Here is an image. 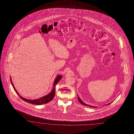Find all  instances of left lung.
<instances>
[{
	"label": "left lung",
	"mask_w": 134,
	"mask_h": 134,
	"mask_svg": "<svg viewBox=\"0 0 134 134\" xmlns=\"http://www.w3.org/2000/svg\"><path fill=\"white\" fill-rule=\"evenodd\" d=\"M77 98H78V100H79V101L80 102V103L81 104H82V105H85V106H89V107H93V108H97V107L96 106H91L90 105H88V104H86V103H85L84 102H83L82 100H81V99L80 98V97H79V96H78V94H77ZM112 102H110V103H109L108 104V105H109L110 104H111V103H112ZM107 105V104H106V105Z\"/></svg>",
	"instance_id": "8db88e82"
}]
</instances>
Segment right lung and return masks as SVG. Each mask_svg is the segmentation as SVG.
<instances>
[{"mask_svg": "<svg viewBox=\"0 0 134 134\" xmlns=\"http://www.w3.org/2000/svg\"><path fill=\"white\" fill-rule=\"evenodd\" d=\"M62 77V76L61 75H58L57 77H55V79H54V84H53V89H52V90L51 91V92L49 94H48L47 95L43 96L41 98H37V99H26L25 98H23L22 96H21L20 94H18V91L15 89L14 85L13 83V82L12 81V79H11V77H10V80H11L12 85L13 87L14 90L15 91L16 93L18 94V96L21 98L23 100L26 101L28 103H29L30 104H32L40 105L47 103H48L50 101H51L53 99V98L54 97V95H55V86L57 84V83L59 82V81H60L61 80Z\"/></svg>", "mask_w": 134, "mask_h": 134, "instance_id": "right-lung-1", "label": "right lung"}]
</instances>
